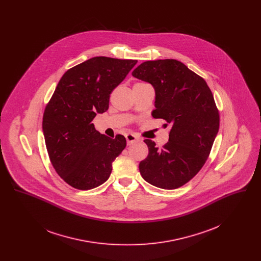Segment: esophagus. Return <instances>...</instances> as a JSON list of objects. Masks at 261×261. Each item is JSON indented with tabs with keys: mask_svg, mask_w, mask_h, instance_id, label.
<instances>
[{
	"mask_svg": "<svg viewBox=\"0 0 261 261\" xmlns=\"http://www.w3.org/2000/svg\"><path fill=\"white\" fill-rule=\"evenodd\" d=\"M126 140H127V144L128 145H132L133 143L138 142L139 141V138L135 135V134H132V133H128L126 134Z\"/></svg>",
	"mask_w": 261,
	"mask_h": 261,
	"instance_id": "obj_1",
	"label": "esophagus"
}]
</instances>
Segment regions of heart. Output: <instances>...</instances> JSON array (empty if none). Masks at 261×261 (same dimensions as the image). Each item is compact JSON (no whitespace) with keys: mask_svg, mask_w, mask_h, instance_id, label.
<instances>
[{"mask_svg":"<svg viewBox=\"0 0 261 261\" xmlns=\"http://www.w3.org/2000/svg\"><path fill=\"white\" fill-rule=\"evenodd\" d=\"M139 84H145V83H136L135 85H139Z\"/></svg>","mask_w":261,"mask_h":261,"instance_id":"obj_1","label":"heart"}]
</instances>
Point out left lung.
Returning <instances> with one entry per match:
<instances>
[{
	"mask_svg": "<svg viewBox=\"0 0 261 261\" xmlns=\"http://www.w3.org/2000/svg\"><path fill=\"white\" fill-rule=\"evenodd\" d=\"M132 75L155 91L153 118L170 125L169 140L160 149L144 142L148 156L140 162L142 177L153 186L173 190L194 178L206 162L219 130V112L202 77L176 60L141 63Z\"/></svg>",
	"mask_w": 261,
	"mask_h": 261,
	"instance_id": "left-lung-1",
	"label": "left lung"
}]
</instances>
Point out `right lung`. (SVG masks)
<instances>
[{
    "mask_svg": "<svg viewBox=\"0 0 261 261\" xmlns=\"http://www.w3.org/2000/svg\"><path fill=\"white\" fill-rule=\"evenodd\" d=\"M138 61L95 57L62 75L43 115V133L50 162L62 179L78 190L105 183L126 139L100 134L92 123L107 112L110 95Z\"/></svg>",
    "mask_w": 261,
    "mask_h": 261,
    "instance_id": "obj_1",
    "label": "right lung"
}]
</instances>
